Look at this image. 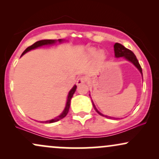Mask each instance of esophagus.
<instances>
[{"mask_svg": "<svg viewBox=\"0 0 159 159\" xmlns=\"http://www.w3.org/2000/svg\"><path fill=\"white\" fill-rule=\"evenodd\" d=\"M84 82H85V78L84 77H79L77 80V84L78 86L81 85V84H83Z\"/></svg>", "mask_w": 159, "mask_h": 159, "instance_id": "34e87169", "label": "esophagus"}]
</instances>
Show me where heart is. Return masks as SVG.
I'll use <instances>...</instances> for the list:
<instances>
[{
	"mask_svg": "<svg viewBox=\"0 0 159 159\" xmlns=\"http://www.w3.org/2000/svg\"><path fill=\"white\" fill-rule=\"evenodd\" d=\"M90 53H91V54H93V55H94V54H96V53H97V52H96V51H95V50H92V51H91V52H90ZM98 57H99L100 59H103V58L105 57V56H104L103 53H102V52H100L99 54H98Z\"/></svg>",
	"mask_w": 159,
	"mask_h": 159,
	"instance_id": "b5f03b06",
	"label": "heart"
}]
</instances>
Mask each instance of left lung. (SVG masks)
<instances>
[{"label":"left lung","instance_id":"8db88e82","mask_svg":"<svg viewBox=\"0 0 159 159\" xmlns=\"http://www.w3.org/2000/svg\"><path fill=\"white\" fill-rule=\"evenodd\" d=\"M114 48L115 57H124V58H125L127 61H130L131 63H132L137 68H138V70L140 71V73H141L142 76H143L141 66H140L139 62H138V59H137L136 56L134 55V54L132 52V51L126 48L125 47H124L123 45L120 44V43H115ZM92 103H93V105L94 109L96 110V111L98 113V114L101 115V116H105V117H107V118H111H111H113V117H111V116H105V115H103L102 114H101V113H100L99 111H98L97 109H96V106H95L93 102V101H92ZM114 119H116V118H114Z\"/></svg>","mask_w":159,"mask_h":159}]
</instances>
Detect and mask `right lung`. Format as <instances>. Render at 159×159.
<instances>
[{"label":"right lung","instance_id":"right-lung-1","mask_svg":"<svg viewBox=\"0 0 159 159\" xmlns=\"http://www.w3.org/2000/svg\"><path fill=\"white\" fill-rule=\"evenodd\" d=\"M57 41L60 42V43H61L62 39H58ZM56 42H57V40H54V39L39 40V41L36 42V43H34V44H33L32 45H30V46L27 47V48L25 49V51H24V52L22 53V54H21V56L24 55V54H25V53H27V52H29V51L32 50V49H35L36 48H38V47L43 46V45H47L54 44V43H55ZM76 88H77V86L75 85L74 87H72V89H71V90L69 91V94H68V97H67L66 104V107H65L64 110H63V112L61 113V114H60L59 116H57V117H55V118H54V119H52V120H47V121H44V123H54V122H57V121H58V120L63 119V118H64L65 116H66L67 114H68V112H69V107H70L71 98H72V96H73V94L75 93V92Z\"/></svg>","mask_w":159,"mask_h":159}]
</instances>
